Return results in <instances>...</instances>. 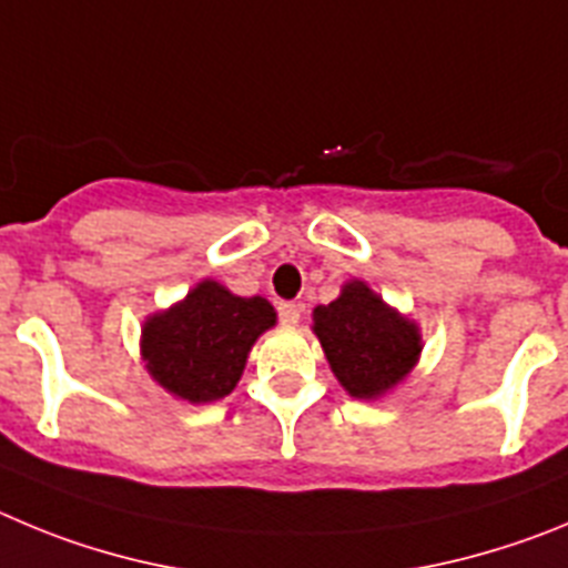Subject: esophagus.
Masks as SVG:
<instances>
[{
  "instance_id": "1",
  "label": "esophagus",
  "mask_w": 568,
  "mask_h": 568,
  "mask_svg": "<svg viewBox=\"0 0 568 568\" xmlns=\"http://www.w3.org/2000/svg\"><path fill=\"white\" fill-rule=\"evenodd\" d=\"M277 311L283 325H296V322H300V314H303V308H300L296 303H280Z\"/></svg>"
}]
</instances>
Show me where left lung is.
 <instances>
[{"label": "left lung", "mask_w": 568, "mask_h": 568, "mask_svg": "<svg viewBox=\"0 0 568 568\" xmlns=\"http://www.w3.org/2000/svg\"><path fill=\"white\" fill-rule=\"evenodd\" d=\"M314 334L351 396L376 398L405 379L422 354L418 325L362 280L342 285L334 303L314 308Z\"/></svg>", "instance_id": "obj_1"}]
</instances>
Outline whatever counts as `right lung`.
<instances>
[{
    "mask_svg": "<svg viewBox=\"0 0 568 568\" xmlns=\"http://www.w3.org/2000/svg\"><path fill=\"white\" fill-rule=\"evenodd\" d=\"M277 311L263 296H237L203 280L141 331V356L152 379L172 396L206 405L237 387L248 351L274 328Z\"/></svg>",
    "mask_w": 568,
    "mask_h": 568,
    "instance_id": "1",
    "label": "right lung"
}]
</instances>
